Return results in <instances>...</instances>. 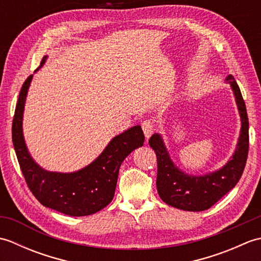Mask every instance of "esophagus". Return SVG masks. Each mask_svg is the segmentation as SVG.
Instances as JSON below:
<instances>
[{
  "instance_id": "esophagus-1",
  "label": "esophagus",
  "mask_w": 261,
  "mask_h": 261,
  "mask_svg": "<svg viewBox=\"0 0 261 261\" xmlns=\"http://www.w3.org/2000/svg\"><path fill=\"white\" fill-rule=\"evenodd\" d=\"M141 126H142V130H143V134H145V136H146V138L148 139L149 137H150L151 135H152V132H153V122L152 121H150V120H145L141 123Z\"/></svg>"
}]
</instances>
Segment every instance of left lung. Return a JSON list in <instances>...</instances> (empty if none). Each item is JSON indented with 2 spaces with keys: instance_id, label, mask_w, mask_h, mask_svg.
<instances>
[{
  "instance_id": "8db88e82",
  "label": "left lung",
  "mask_w": 261,
  "mask_h": 261,
  "mask_svg": "<svg viewBox=\"0 0 261 261\" xmlns=\"http://www.w3.org/2000/svg\"><path fill=\"white\" fill-rule=\"evenodd\" d=\"M241 116V132L236 152L224 167L204 176L182 173L171 162L162 137L154 134L149 145L157 156V191L160 198L170 206L199 212L207 210L233 188L245 170L249 150V122L245 101L234 77H226Z\"/></svg>"
}]
</instances>
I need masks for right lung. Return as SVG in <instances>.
<instances>
[{"label": "right lung", "mask_w": 261, "mask_h": 261, "mask_svg": "<svg viewBox=\"0 0 261 261\" xmlns=\"http://www.w3.org/2000/svg\"><path fill=\"white\" fill-rule=\"evenodd\" d=\"M45 60L46 56L40 66ZM31 80L32 75L21 87L12 122L14 150L27 185L43 206L70 216L96 213L113 199L122 162L145 142L141 126L136 125L114 137L104 151L87 167L70 174L50 173L33 162L22 134V116Z\"/></svg>", "instance_id": "1"}]
</instances>
